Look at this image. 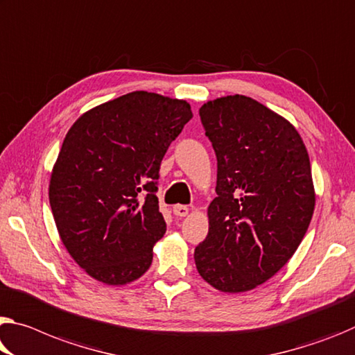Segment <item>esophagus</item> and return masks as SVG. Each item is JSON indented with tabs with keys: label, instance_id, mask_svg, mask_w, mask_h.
<instances>
[{
	"label": "esophagus",
	"instance_id": "obj_1",
	"mask_svg": "<svg viewBox=\"0 0 355 355\" xmlns=\"http://www.w3.org/2000/svg\"><path fill=\"white\" fill-rule=\"evenodd\" d=\"M172 210H173V215L180 216V218L187 216L188 213H189V208L187 205H173Z\"/></svg>",
	"mask_w": 355,
	"mask_h": 355
}]
</instances>
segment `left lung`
Returning a JSON list of instances; mask_svg holds the SVG:
<instances>
[{"label":"left lung","mask_w":355,"mask_h":355,"mask_svg":"<svg viewBox=\"0 0 355 355\" xmlns=\"http://www.w3.org/2000/svg\"><path fill=\"white\" fill-rule=\"evenodd\" d=\"M199 115L218 177L196 267L218 291L246 292L278 273L305 237L316 204L309 156L286 118L248 96L208 101Z\"/></svg>","instance_id":"left-lung-1"}]
</instances>
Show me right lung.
I'll list each match as a JSON object with an SVG mask.
<instances>
[{
  "label": "right lung",
  "instance_id": "1",
  "mask_svg": "<svg viewBox=\"0 0 355 355\" xmlns=\"http://www.w3.org/2000/svg\"><path fill=\"white\" fill-rule=\"evenodd\" d=\"M191 118L187 101L132 92L93 107L67 131L49 200L61 241L92 278L123 286L150 268L166 234L159 166Z\"/></svg>",
  "mask_w": 355,
  "mask_h": 355
}]
</instances>
